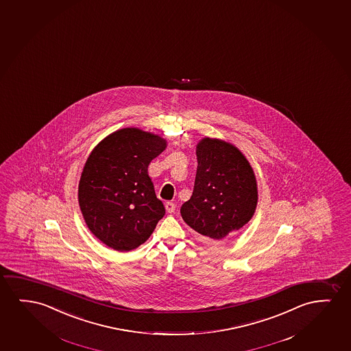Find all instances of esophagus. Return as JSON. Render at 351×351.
Listing matches in <instances>:
<instances>
[{
  "instance_id": "esophagus-1",
  "label": "esophagus",
  "mask_w": 351,
  "mask_h": 351,
  "mask_svg": "<svg viewBox=\"0 0 351 351\" xmlns=\"http://www.w3.org/2000/svg\"><path fill=\"white\" fill-rule=\"evenodd\" d=\"M165 208H167V211H168L169 213H173V212L175 211V208H176V205H175L173 202H165Z\"/></svg>"
}]
</instances>
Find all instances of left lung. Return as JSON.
<instances>
[{"mask_svg": "<svg viewBox=\"0 0 351 351\" xmlns=\"http://www.w3.org/2000/svg\"><path fill=\"white\" fill-rule=\"evenodd\" d=\"M197 157L194 191L181 207V216L204 239L221 242L254 215L258 202L254 173L245 156L221 140H202Z\"/></svg>", "mask_w": 351, "mask_h": 351, "instance_id": "1", "label": "left lung"}]
</instances>
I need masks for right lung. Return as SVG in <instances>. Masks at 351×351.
Instances as JSON below:
<instances>
[{"label": "right lung", "instance_id": "right-lung-1", "mask_svg": "<svg viewBox=\"0 0 351 351\" xmlns=\"http://www.w3.org/2000/svg\"><path fill=\"white\" fill-rule=\"evenodd\" d=\"M165 145L157 135L125 128L106 136L87 158L79 205L90 230L108 247L134 250L165 215L147 173Z\"/></svg>", "mask_w": 351, "mask_h": 351}]
</instances>
